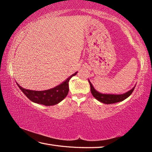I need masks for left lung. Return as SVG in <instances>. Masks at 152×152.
<instances>
[{
    "label": "left lung",
    "instance_id": "obj_1",
    "mask_svg": "<svg viewBox=\"0 0 152 152\" xmlns=\"http://www.w3.org/2000/svg\"><path fill=\"white\" fill-rule=\"evenodd\" d=\"M90 86H91V91L95 99L101 102H102L104 104H113L116 103V102H119L121 101H124L125 99H127L130 96L133 91H134V88L135 86L133 88L129 91L128 92H125L124 94H102L101 92H98L95 90L94 86H92L91 82H90L88 80Z\"/></svg>",
    "mask_w": 152,
    "mask_h": 152
}]
</instances>
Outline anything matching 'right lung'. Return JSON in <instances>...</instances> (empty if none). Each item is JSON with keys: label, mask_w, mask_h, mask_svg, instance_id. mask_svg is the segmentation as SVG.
<instances>
[{"label": "right lung", "mask_w": 152, "mask_h": 152, "mask_svg": "<svg viewBox=\"0 0 152 152\" xmlns=\"http://www.w3.org/2000/svg\"><path fill=\"white\" fill-rule=\"evenodd\" d=\"M77 72H78L73 74L58 86L53 88L45 90V91H31V90L23 88L19 86L18 83H17V84L30 101L35 103L45 105V106H52V105L58 104L68 95L69 91V81L72 77L76 75Z\"/></svg>", "instance_id": "1"}]
</instances>
